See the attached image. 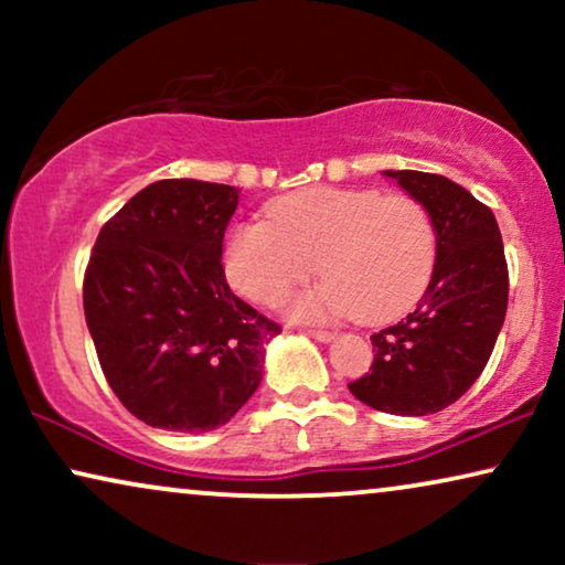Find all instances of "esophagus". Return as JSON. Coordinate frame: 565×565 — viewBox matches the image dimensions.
<instances>
[{
    "label": "esophagus",
    "instance_id": "34e87169",
    "mask_svg": "<svg viewBox=\"0 0 565 565\" xmlns=\"http://www.w3.org/2000/svg\"><path fill=\"white\" fill-rule=\"evenodd\" d=\"M308 337H313L316 342H323V344L334 342V339H337L334 331H321V329H313V331H308Z\"/></svg>",
    "mask_w": 565,
    "mask_h": 565
}]
</instances>
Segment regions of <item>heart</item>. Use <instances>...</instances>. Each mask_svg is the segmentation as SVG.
<instances>
[{
  "mask_svg": "<svg viewBox=\"0 0 565 565\" xmlns=\"http://www.w3.org/2000/svg\"><path fill=\"white\" fill-rule=\"evenodd\" d=\"M267 215L234 226L223 269L244 298L277 306L308 280L316 262L327 280L292 300L296 321L350 313L396 319L424 296L435 273V226L414 198L311 188L275 200Z\"/></svg>",
  "mask_w": 565,
  "mask_h": 565,
  "instance_id": "heart-1",
  "label": "heart"
}]
</instances>
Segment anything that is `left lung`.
Returning a JSON list of instances; mask_svg holds the SVG:
<instances>
[{"label":"left lung","instance_id":"left-lung-1","mask_svg":"<svg viewBox=\"0 0 565 565\" xmlns=\"http://www.w3.org/2000/svg\"><path fill=\"white\" fill-rule=\"evenodd\" d=\"M383 177L429 213L437 262L414 311L370 337L373 367L350 391L377 412L427 416L455 404L491 358L509 300L504 244L493 213L458 182L414 169Z\"/></svg>","mask_w":565,"mask_h":565}]
</instances>
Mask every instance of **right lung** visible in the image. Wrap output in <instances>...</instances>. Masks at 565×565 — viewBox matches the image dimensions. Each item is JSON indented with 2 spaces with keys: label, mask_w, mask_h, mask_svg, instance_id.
Masks as SVG:
<instances>
[{
  "label": "right lung",
  "mask_w": 565,
  "mask_h": 565,
  "mask_svg": "<svg viewBox=\"0 0 565 565\" xmlns=\"http://www.w3.org/2000/svg\"><path fill=\"white\" fill-rule=\"evenodd\" d=\"M238 188L159 180L99 231L84 275V316L103 373L136 419L211 431L259 388L280 327L234 296L223 234Z\"/></svg>",
  "instance_id": "obj_1"
}]
</instances>
